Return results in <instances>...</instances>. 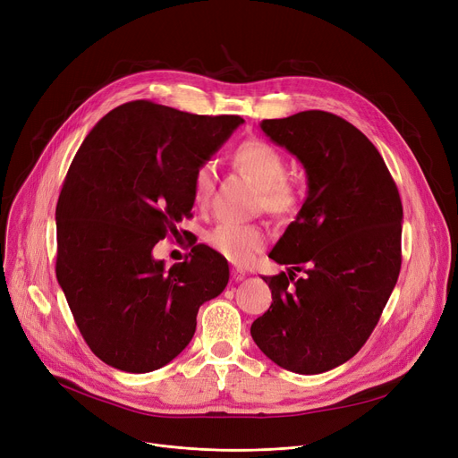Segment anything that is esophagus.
<instances>
[{
  "label": "esophagus",
  "mask_w": 458,
  "mask_h": 458,
  "mask_svg": "<svg viewBox=\"0 0 458 458\" xmlns=\"http://www.w3.org/2000/svg\"><path fill=\"white\" fill-rule=\"evenodd\" d=\"M246 277V272L241 268H232V279L233 281H242Z\"/></svg>",
  "instance_id": "34e87169"
}]
</instances>
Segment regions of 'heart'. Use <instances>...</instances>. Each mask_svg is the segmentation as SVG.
I'll list each match as a JSON object with an SVG mask.
<instances>
[{
    "label": "heart",
    "instance_id": "1",
    "mask_svg": "<svg viewBox=\"0 0 458 458\" xmlns=\"http://www.w3.org/2000/svg\"><path fill=\"white\" fill-rule=\"evenodd\" d=\"M239 168L250 175L261 190L259 206L277 217L293 216L301 202L298 186L286 179L284 157L265 140H246L233 155ZM216 186V164L204 160L197 165L191 181L193 200L206 206ZM206 242L217 254L235 265H248L256 259L268 242V230L261 225L221 223L206 233Z\"/></svg>",
    "mask_w": 458,
    "mask_h": 458
}]
</instances>
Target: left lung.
Wrapping results in <instances>:
<instances>
[{"instance_id": "8db88e82", "label": "left lung", "mask_w": 458, "mask_h": 458, "mask_svg": "<svg viewBox=\"0 0 458 458\" xmlns=\"http://www.w3.org/2000/svg\"><path fill=\"white\" fill-rule=\"evenodd\" d=\"M261 130L301 160L309 195L268 254L290 268L263 277L272 305L250 332L279 367L319 374L363 347L387 305L402 267V200L378 149L342 116L312 109Z\"/></svg>"}]
</instances>
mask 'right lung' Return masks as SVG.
Masks as SVG:
<instances>
[{
    "label": "right lung",
    "mask_w": 458,
    "mask_h": 458,
    "mask_svg": "<svg viewBox=\"0 0 458 458\" xmlns=\"http://www.w3.org/2000/svg\"><path fill=\"white\" fill-rule=\"evenodd\" d=\"M244 120L149 100L109 111L76 151L56 204V277L89 349L107 365L149 372L191 342L199 307L230 277L195 244L170 270L151 256L191 217V181Z\"/></svg>",
    "instance_id": "right-lung-1"
}]
</instances>
